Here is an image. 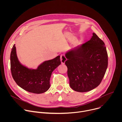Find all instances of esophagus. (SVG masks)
Here are the masks:
<instances>
[{
  "label": "esophagus",
  "mask_w": 122,
  "mask_h": 122,
  "mask_svg": "<svg viewBox=\"0 0 122 122\" xmlns=\"http://www.w3.org/2000/svg\"><path fill=\"white\" fill-rule=\"evenodd\" d=\"M60 59H61V64H64L65 63V61L66 60V57L64 55H61Z\"/></svg>",
  "instance_id": "34e87169"
}]
</instances>
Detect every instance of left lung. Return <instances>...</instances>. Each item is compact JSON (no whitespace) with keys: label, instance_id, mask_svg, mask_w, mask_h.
<instances>
[{"label":"left lung","instance_id":"1","mask_svg":"<svg viewBox=\"0 0 122 122\" xmlns=\"http://www.w3.org/2000/svg\"><path fill=\"white\" fill-rule=\"evenodd\" d=\"M69 85L74 91H91L101 83L108 58L104 42L95 33L90 40L66 54Z\"/></svg>","mask_w":122,"mask_h":122}]
</instances>
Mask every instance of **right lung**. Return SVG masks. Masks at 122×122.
<instances>
[{
	"mask_svg": "<svg viewBox=\"0 0 122 122\" xmlns=\"http://www.w3.org/2000/svg\"><path fill=\"white\" fill-rule=\"evenodd\" d=\"M60 56L46 61L36 69H29L22 65L16 55L13 45L10 53V71L13 79L20 87L34 94H41L50 88L51 73L61 64Z\"/></svg>",
	"mask_w": 122,
	"mask_h": 122,
	"instance_id": "obj_1",
	"label": "right lung"
}]
</instances>
